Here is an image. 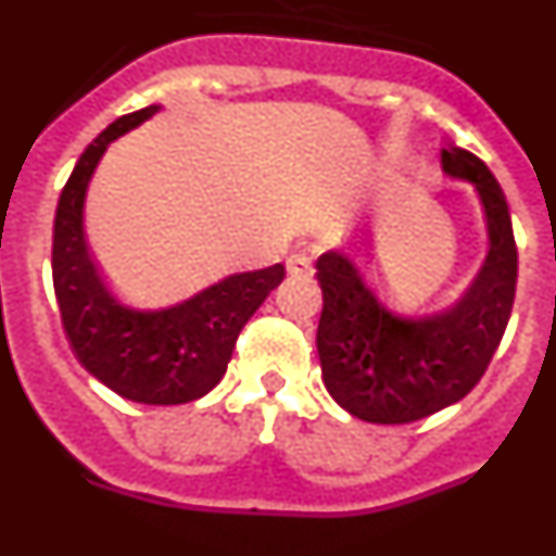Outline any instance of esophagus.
<instances>
[{
    "instance_id": "obj_1",
    "label": "esophagus",
    "mask_w": 556,
    "mask_h": 556,
    "mask_svg": "<svg viewBox=\"0 0 556 556\" xmlns=\"http://www.w3.org/2000/svg\"><path fill=\"white\" fill-rule=\"evenodd\" d=\"M287 273L294 275V278H312L314 275L312 258H308V255H289Z\"/></svg>"
}]
</instances>
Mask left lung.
I'll return each mask as SVG.
<instances>
[{"label": "left lung", "mask_w": 556, "mask_h": 556, "mask_svg": "<svg viewBox=\"0 0 556 556\" xmlns=\"http://www.w3.org/2000/svg\"><path fill=\"white\" fill-rule=\"evenodd\" d=\"M443 172L473 186L488 228V255L448 306L397 312L381 301L351 248L317 258L323 384L367 424H412L462 401L488 370L513 314L518 250L507 198L488 164L462 147H443Z\"/></svg>", "instance_id": "obj_1"}]
</instances>
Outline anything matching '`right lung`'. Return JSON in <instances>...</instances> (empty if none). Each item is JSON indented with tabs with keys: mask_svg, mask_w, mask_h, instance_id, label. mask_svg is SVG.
Returning a JSON list of instances; mask_svg holds the SVG:
<instances>
[{
	"mask_svg": "<svg viewBox=\"0 0 556 556\" xmlns=\"http://www.w3.org/2000/svg\"><path fill=\"white\" fill-rule=\"evenodd\" d=\"M159 111L161 105H147L119 116L75 164L55 211L52 281L77 362L127 401L175 406L198 401L219 384L239 331L283 281V264L225 275L186 301L159 308L130 306L113 294L86 242L88 184L111 141Z\"/></svg>",
	"mask_w": 556,
	"mask_h": 556,
	"instance_id": "right-lung-1",
	"label": "right lung"
}]
</instances>
